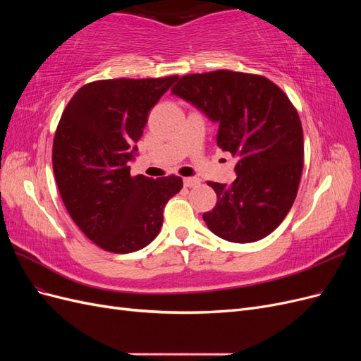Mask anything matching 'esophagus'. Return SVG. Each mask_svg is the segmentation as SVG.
<instances>
[{"instance_id": "obj_1", "label": "esophagus", "mask_w": 361, "mask_h": 361, "mask_svg": "<svg viewBox=\"0 0 361 361\" xmlns=\"http://www.w3.org/2000/svg\"><path fill=\"white\" fill-rule=\"evenodd\" d=\"M200 183V179L197 178H183V185L187 188H192V187H197V185Z\"/></svg>"}]
</instances>
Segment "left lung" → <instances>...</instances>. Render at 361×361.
<instances>
[{"mask_svg": "<svg viewBox=\"0 0 361 361\" xmlns=\"http://www.w3.org/2000/svg\"><path fill=\"white\" fill-rule=\"evenodd\" d=\"M171 93L216 122L218 147L238 158L232 185L207 182L216 204L203 214L206 226L238 244L268 236L298 192L304 141L297 108L265 76L233 71L183 75Z\"/></svg>", "mask_w": 361, "mask_h": 361, "instance_id": "obj_1", "label": "left lung"}]
</instances>
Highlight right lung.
<instances>
[{
	"mask_svg": "<svg viewBox=\"0 0 361 361\" xmlns=\"http://www.w3.org/2000/svg\"><path fill=\"white\" fill-rule=\"evenodd\" d=\"M176 80L178 75L93 81L61 114L52 145L61 200L82 233L111 253H133L154 241L164 207L183 187L174 174L130 176L129 167L149 111Z\"/></svg>",
	"mask_w": 361,
	"mask_h": 361,
	"instance_id": "obj_1",
	"label": "right lung"
}]
</instances>
